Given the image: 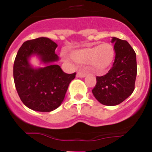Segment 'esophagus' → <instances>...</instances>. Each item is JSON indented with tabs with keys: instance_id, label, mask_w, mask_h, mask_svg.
Wrapping results in <instances>:
<instances>
[{
	"instance_id": "34e87169",
	"label": "esophagus",
	"mask_w": 152,
	"mask_h": 152,
	"mask_svg": "<svg viewBox=\"0 0 152 152\" xmlns=\"http://www.w3.org/2000/svg\"><path fill=\"white\" fill-rule=\"evenodd\" d=\"M86 76V73L84 72H77V77H84Z\"/></svg>"
}]
</instances>
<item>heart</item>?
<instances>
[{
    "instance_id": "1",
    "label": "heart",
    "mask_w": 152,
    "mask_h": 152,
    "mask_svg": "<svg viewBox=\"0 0 152 152\" xmlns=\"http://www.w3.org/2000/svg\"><path fill=\"white\" fill-rule=\"evenodd\" d=\"M114 56L113 47L109 43L75 51L72 54V59L76 62L82 64L91 62L94 70L98 73L103 72L110 66Z\"/></svg>"
}]
</instances>
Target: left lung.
<instances>
[{"instance_id": "left-lung-1", "label": "left lung", "mask_w": 152, "mask_h": 152, "mask_svg": "<svg viewBox=\"0 0 152 152\" xmlns=\"http://www.w3.org/2000/svg\"><path fill=\"white\" fill-rule=\"evenodd\" d=\"M115 59L112 68L103 76L96 77L92 93L106 106H116L124 101L135 89L137 75L136 55L126 40L113 37Z\"/></svg>"}]
</instances>
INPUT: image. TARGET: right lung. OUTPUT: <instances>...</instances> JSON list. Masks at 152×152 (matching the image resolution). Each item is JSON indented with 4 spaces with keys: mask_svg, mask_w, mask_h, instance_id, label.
I'll list each match as a JSON object with an SVG mask.
<instances>
[{
    "mask_svg": "<svg viewBox=\"0 0 152 152\" xmlns=\"http://www.w3.org/2000/svg\"><path fill=\"white\" fill-rule=\"evenodd\" d=\"M57 44L49 38L27 40L17 52L13 64V79L21 101L28 108L39 112H50L59 107L70 82L76 73L66 74L55 53ZM32 54L40 56L46 67L34 69L28 63Z\"/></svg>",
    "mask_w": 152,
    "mask_h": 152,
    "instance_id": "1",
    "label": "right lung"
}]
</instances>
